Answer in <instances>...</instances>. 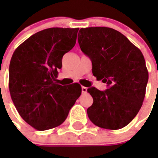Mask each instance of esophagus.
I'll use <instances>...</instances> for the list:
<instances>
[{"instance_id": "34e87169", "label": "esophagus", "mask_w": 158, "mask_h": 158, "mask_svg": "<svg viewBox=\"0 0 158 158\" xmlns=\"http://www.w3.org/2000/svg\"><path fill=\"white\" fill-rule=\"evenodd\" d=\"M81 91H82V93H87V88L82 86Z\"/></svg>"}]
</instances>
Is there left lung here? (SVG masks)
<instances>
[{
    "label": "left lung",
    "instance_id": "8db88e82",
    "mask_svg": "<svg viewBox=\"0 0 158 158\" xmlns=\"http://www.w3.org/2000/svg\"><path fill=\"white\" fill-rule=\"evenodd\" d=\"M78 43L90 58L93 73L108 89H88L93 98L87 109L89 119L99 127L118 130L136 116L142 105L149 79L141 51L115 29L106 27L81 28Z\"/></svg>",
    "mask_w": 158,
    "mask_h": 158
}]
</instances>
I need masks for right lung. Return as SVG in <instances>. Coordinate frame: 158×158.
Masks as SVG:
<instances>
[{"mask_svg":"<svg viewBox=\"0 0 158 158\" xmlns=\"http://www.w3.org/2000/svg\"><path fill=\"white\" fill-rule=\"evenodd\" d=\"M78 30L40 31L12 54L8 78L11 98L22 118L38 131L61 125L81 94L79 84L62 86L56 81L62 57L75 46Z\"/></svg>","mask_w":158,"mask_h":158,"instance_id":"right-lung-1","label":"right lung"}]
</instances>
